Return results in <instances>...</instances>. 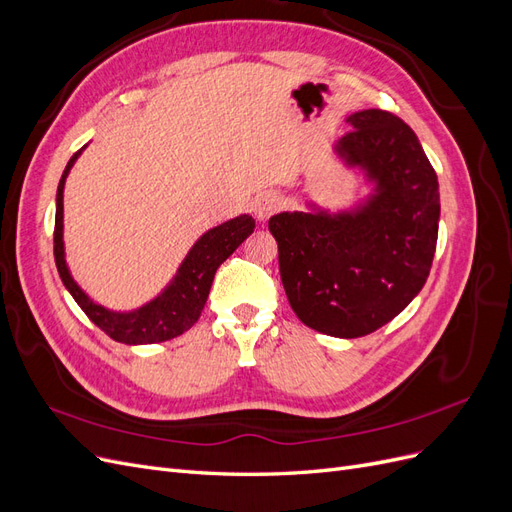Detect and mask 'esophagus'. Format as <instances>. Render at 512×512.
Returning a JSON list of instances; mask_svg holds the SVG:
<instances>
[{
    "label": "esophagus",
    "instance_id": "1",
    "mask_svg": "<svg viewBox=\"0 0 512 512\" xmlns=\"http://www.w3.org/2000/svg\"><path fill=\"white\" fill-rule=\"evenodd\" d=\"M277 207H280V198H277L273 192H265L254 198L252 203V211L258 220H269V215L277 211Z\"/></svg>",
    "mask_w": 512,
    "mask_h": 512
}]
</instances>
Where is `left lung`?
<instances>
[{"label": "left lung", "instance_id": "1", "mask_svg": "<svg viewBox=\"0 0 512 512\" xmlns=\"http://www.w3.org/2000/svg\"><path fill=\"white\" fill-rule=\"evenodd\" d=\"M333 153L369 190L348 209L312 200L269 220L292 312L331 337H363L404 312L425 286L438 241L440 190L416 134L367 108Z\"/></svg>", "mask_w": 512, "mask_h": 512}]
</instances>
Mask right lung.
Masks as SVG:
<instances>
[{"instance_id": "right-lung-1", "label": "right lung", "mask_w": 512, "mask_h": 512, "mask_svg": "<svg viewBox=\"0 0 512 512\" xmlns=\"http://www.w3.org/2000/svg\"><path fill=\"white\" fill-rule=\"evenodd\" d=\"M87 147V145H85ZM79 149L70 158L64 175L57 185V205H55V265L61 282L72 294V299L81 305L87 318L100 327L115 342L128 346L160 344L168 339L179 337L181 333L194 327L200 318V312L207 303L209 290L213 284V275L222 262L237 250V247L252 235L256 222L250 213H241L220 226H213L203 232L185 254L177 273L156 297L143 303L136 309H108L96 303L89 294L76 284L66 262V243H64V188L72 166L79 160Z\"/></svg>"}]
</instances>
